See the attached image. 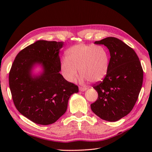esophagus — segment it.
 <instances>
[{"mask_svg": "<svg viewBox=\"0 0 152 152\" xmlns=\"http://www.w3.org/2000/svg\"><path fill=\"white\" fill-rule=\"evenodd\" d=\"M79 90L80 91H85L86 90H87L86 88H82V87H80Z\"/></svg>", "mask_w": 152, "mask_h": 152, "instance_id": "esophagus-1", "label": "esophagus"}]
</instances>
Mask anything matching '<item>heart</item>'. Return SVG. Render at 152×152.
<instances>
[{"instance_id":"b5f03b06","label":"heart","mask_w":152,"mask_h":152,"mask_svg":"<svg viewBox=\"0 0 152 152\" xmlns=\"http://www.w3.org/2000/svg\"><path fill=\"white\" fill-rule=\"evenodd\" d=\"M108 51L102 46L80 44L70 47L66 52V59L61 62L62 75L69 82H74L78 75L82 80L92 83L105 78L109 68Z\"/></svg>"}]
</instances>
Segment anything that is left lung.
<instances>
[{
  "mask_svg": "<svg viewBox=\"0 0 152 152\" xmlns=\"http://www.w3.org/2000/svg\"><path fill=\"white\" fill-rule=\"evenodd\" d=\"M95 44L107 47L110 59L105 78L93 86L98 99L91 108L100 118L116 121L133 110L142 86L143 70L133 49L118 38L107 37Z\"/></svg>",
  "mask_w": 152,
  "mask_h": 152,
  "instance_id": "1",
  "label": "left lung"
}]
</instances>
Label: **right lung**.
<instances>
[{
    "instance_id": "1",
    "label": "right lung",
    "mask_w": 152,
    "mask_h": 152,
    "mask_svg": "<svg viewBox=\"0 0 152 152\" xmlns=\"http://www.w3.org/2000/svg\"><path fill=\"white\" fill-rule=\"evenodd\" d=\"M62 42L38 40L15 57L9 72V86L14 105L23 115L35 124H52L67 109L70 96L78 87L59 73ZM41 64L43 72L33 76L31 69Z\"/></svg>"
}]
</instances>
